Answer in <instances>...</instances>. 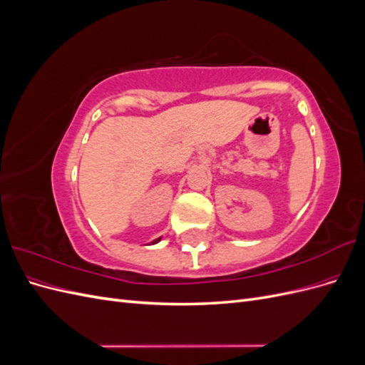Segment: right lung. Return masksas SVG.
I'll use <instances>...</instances> for the list:
<instances>
[{"mask_svg":"<svg viewBox=\"0 0 365 365\" xmlns=\"http://www.w3.org/2000/svg\"><path fill=\"white\" fill-rule=\"evenodd\" d=\"M158 240H160V237H158V239H155V240H153V242H152V244H157V242H158Z\"/></svg>","mask_w":365,"mask_h":365,"instance_id":"1","label":"right lung"}]
</instances>
